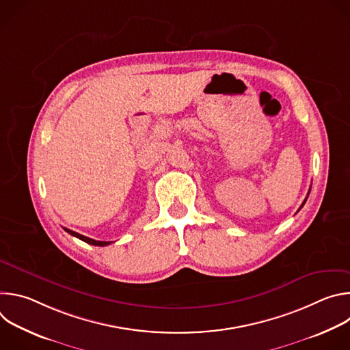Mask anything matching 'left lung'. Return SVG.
<instances>
[{
	"label": "left lung",
	"mask_w": 350,
	"mask_h": 350,
	"mask_svg": "<svg viewBox=\"0 0 350 350\" xmlns=\"http://www.w3.org/2000/svg\"><path fill=\"white\" fill-rule=\"evenodd\" d=\"M309 192H310V191H309ZM308 195H309V193H308ZM306 199H308V198H306ZM306 199H305V201H304V204L301 205V208H299V209H302V206H304V205H305V202H306Z\"/></svg>",
	"instance_id": "8db88e82"
}]
</instances>
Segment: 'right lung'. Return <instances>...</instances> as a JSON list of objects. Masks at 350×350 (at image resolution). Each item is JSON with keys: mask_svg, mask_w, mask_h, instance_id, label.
<instances>
[{"mask_svg": "<svg viewBox=\"0 0 350 350\" xmlns=\"http://www.w3.org/2000/svg\"><path fill=\"white\" fill-rule=\"evenodd\" d=\"M64 230H65L66 232H69L70 235H73V237H76V238H79V239H81V241H84V242L90 243V245H95V246H107V245H109V243H111V241H95V239H91V238H88V237H84V235H81V234H79V232H75V231H72V230H69V228H65V227H64Z\"/></svg>", "mask_w": 350, "mask_h": 350, "instance_id": "add662e5", "label": "right lung"}]
</instances>
